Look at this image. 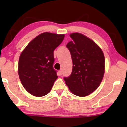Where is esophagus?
Listing matches in <instances>:
<instances>
[{
  "instance_id": "34e87169",
  "label": "esophagus",
  "mask_w": 127,
  "mask_h": 127,
  "mask_svg": "<svg viewBox=\"0 0 127 127\" xmlns=\"http://www.w3.org/2000/svg\"><path fill=\"white\" fill-rule=\"evenodd\" d=\"M58 74L59 76H61L62 74V70H59L58 72Z\"/></svg>"
}]
</instances>
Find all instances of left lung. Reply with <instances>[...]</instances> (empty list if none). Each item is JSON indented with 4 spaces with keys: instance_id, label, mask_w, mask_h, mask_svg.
Segmentation results:
<instances>
[{
    "instance_id": "1",
    "label": "left lung",
    "mask_w": 127,
    "mask_h": 127,
    "mask_svg": "<svg viewBox=\"0 0 127 127\" xmlns=\"http://www.w3.org/2000/svg\"><path fill=\"white\" fill-rule=\"evenodd\" d=\"M72 41L66 47L70 52L73 69L64 80L74 95L84 97L95 91L105 74V56L93 40L79 33L70 34Z\"/></svg>"
}]
</instances>
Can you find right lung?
Wrapping results in <instances>:
<instances>
[{"label": "right lung", "mask_w": 127, "mask_h": 127, "mask_svg": "<svg viewBox=\"0 0 127 127\" xmlns=\"http://www.w3.org/2000/svg\"><path fill=\"white\" fill-rule=\"evenodd\" d=\"M64 34L44 32L34 38L21 54L18 75L31 95L43 96L50 93L58 78L53 68L54 51L63 41Z\"/></svg>", "instance_id": "1"}]
</instances>
